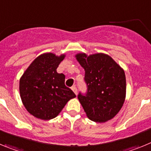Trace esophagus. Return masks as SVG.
Wrapping results in <instances>:
<instances>
[{"label": "esophagus", "instance_id": "obj_1", "mask_svg": "<svg viewBox=\"0 0 151 151\" xmlns=\"http://www.w3.org/2000/svg\"><path fill=\"white\" fill-rule=\"evenodd\" d=\"M72 90H73V91L74 92L75 94H77L78 91H77V88H76V86H73V87H72Z\"/></svg>", "mask_w": 151, "mask_h": 151}]
</instances>
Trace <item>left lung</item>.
Segmentation results:
<instances>
[{
  "mask_svg": "<svg viewBox=\"0 0 151 151\" xmlns=\"http://www.w3.org/2000/svg\"><path fill=\"white\" fill-rule=\"evenodd\" d=\"M85 69L87 93H79L78 99L86 116L95 122H105L116 115L122 107L126 94L123 69L107 54L98 53L75 56Z\"/></svg>",
  "mask_w": 151,
  "mask_h": 151,
  "instance_id": "1",
  "label": "left lung"
}]
</instances>
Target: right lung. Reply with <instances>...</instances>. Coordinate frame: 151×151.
Wrapping results in <instances>:
<instances>
[{
    "mask_svg": "<svg viewBox=\"0 0 151 151\" xmlns=\"http://www.w3.org/2000/svg\"><path fill=\"white\" fill-rule=\"evenodd\" d=\"M66 55L41 54L32 61L19 80L24 106L36 118L49 120L58 116L66 103L76 97L65 85V76L57 69Z\"/></svg>",
    "mask_w": 151,
    "mask_h": 151,
    "instance_id": "obj_1",
    "label": "right lung"
}]
</instances>
